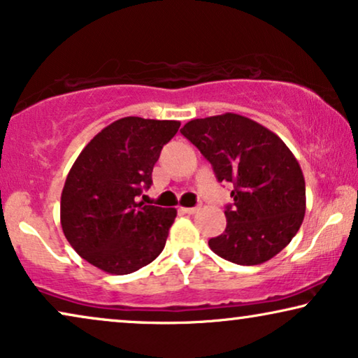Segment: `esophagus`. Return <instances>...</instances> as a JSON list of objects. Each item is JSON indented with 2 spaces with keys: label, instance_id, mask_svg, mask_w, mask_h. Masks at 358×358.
Returning <instances> with one entry per match:
<instances>
[{
  "label": "esophagus",
  "instance_id": "obj_1",
  "mask_svg": "<svg viewBox=\"0 0 358 358\" xmlns=\"http://www.w3.org/2000/svg\"><path fill=\"white\" fill-rule=\"evenodd\" d=\"M180 212L182 213H187V215H194V213H197L199 210H200V207H180L179 208Z\"/></svg>",
  "mask_w": 358,
  "mask_h": 358
}]
</instances>
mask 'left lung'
<instances>
[{
	"mask_svg": "<svg viewBox=\"0 0 358 358\" xmlns=\"http://www.w3.org/2000/svg\"><path fill=\"white\" fill-rule=\"evenodd\" d=\"M180 134L210 161L220 182L234 185L227 228L210 239V249L239 266L277 256L306 210L305 178L290 148L264 125L231 112L190 120Z\"/></svg>",
	"mask_w": 358,
	"mask_h": 358,
	"instance_id": "8db88e82",
	"label": "left lung"
}]
</instances>
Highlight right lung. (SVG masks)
<instances>
[{
    "instance_id": "obj_1",
    "label": "right lung",
    "mask_w": 358,
    "mask_h": 358,
    "mask_svg": "<svg viewBox=\"0 0 358 358\" xmlns=\"http://www.w3.org/2000/svg\"><path fill=\"white\" fill-rule=\"evenodd\" d=\"M180 122L124 117L85 146L62 190L60 223L92 266L125 275L159 256L178 210L138 202L161 150Z\"/></svg>"
}]
</instances>
